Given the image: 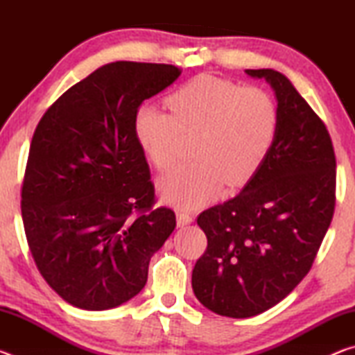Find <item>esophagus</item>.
I'll use <instances>...</instances> for the list:
<instances>
[{"label": "esophagus", "instance_id": "34e87169", "mask_svg": "<svg viewBox=\"0 0 355 355\" xmlns=\"http://www.w3.org/2000/svg\"><path fill=\"white\" fill-rule=\"evenodd\" d=\"M194 220V218L189 213H184V211H178L177 213V225L178 227H184V225H189L191 222Z\"/></svg>", "mask_w": 355, "mask_h": 355}]
</instances>
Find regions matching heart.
<instances>
[{
	"label": "heart",
	"instance_id": "b5f03b06",
	"mask_svg": "<svg viewBox=\"0 0 355 355\" xmlns=\"http://www.w3.org/2000/svg\"><path fill=\"white\" fill-rule=\"evenodd\" d=\"M172 114L144 105L135 116L137 146L155 167L177 161L182 133L194 135L197 158L161 177V199L191 209L214 199L222 184L243 186L260 171L279 131L274 98L258 87L199 75L167 97Z\"/></svg>",
	"mask_w": 355,
	"mask_h": 355
}]
</instances>
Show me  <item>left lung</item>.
I'll return each instance as SVG.
<instances>
[{
  "instance_id": "8db88e82",
  "label": "left lung",
  "mask_w": 355,
  "mask_h": 355,
  "mask_svg": "<svg viewBox=\"0 0 355 355\" xmlns=\"http://www.w3.org/2000/svg\"><path fill=\"white\" fill-rule=\"evenodd\" d=\"M245 73L272 87L277 137L241 192L197 218L208 245L192 269L196 297L228 318L260 315L297 286L335 207L336 163L326 125L280 71Z\"/></svg>"
}]
</instances>
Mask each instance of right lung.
<instances>
[{
  "label": "right lung",
  "instance_id": "right-lung-1",
  "mask_svg": "<svg viewBox=\"0 0 355 355\" xmlns=\"http://www.w3.org/2000/svg\"><path fill=\"white\" fill-rule=\"evenodd\" d=\"M182 75L169 64L119 61L71 86L34 131L21 189L29 249L46 284L83 310L133 299L150 258L175 228L135 137L144 100Z\"/></svg>",
  "mask_w": 355,
  "mask_h": 355
}]
</instances>
